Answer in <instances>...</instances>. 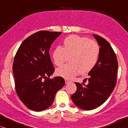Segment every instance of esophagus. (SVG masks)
<instances>
[{
    "label": "esophagus",
    "instance_id": "obj_1",
    "mask_svg": "<svg viewBox=\"0 0 128 128\" xmlns=\"http://www.w3.org/2000/svg\"><path fill=\"white\" fill-rule=\"evenodd\" d=\"M64 81H65V83L66 84L70 83V80H68V79H65V80H64Z\"/></svg>",
    "mask_w": 128,
    "mask_h": 128
}]
</instances>
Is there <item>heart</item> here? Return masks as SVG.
<instances>
[{"label":"heart","instance_id":"obj_1","mask_svg":"<svg viewBox=\"0 0 128 128\" xmlns=\"http://www.w3.org/2000/svg\"><path fill=\"white\" fill-rule=\"evenodd\" d=\"M64 46H58L52 52V59L56 66H60L68 58L70 64L58 68L56 74L66 79H71L80 72H89L97 64L100 46L96 42L87 37L71 35L64 40Z\"/></svg>","mask_w":128,"mask_h":128}]
</instances>
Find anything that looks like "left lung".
Instances as JSON below:
<instances>
[{
    "label": "left lung",
    "mask_w": 128,
    "mask_h": 128,
    "mask_svg": "<svg viewBox=\"0 0 128 128\" xmlns=\"http://www.w3.org/2000/svg\"><path fill=\"white\" fill-rule=\"evenodd\" d=\"M93 36L100 46L98 60L89 72L88 84L75 82L77 90L71 96L74 104L84 110L95 109L102 105L116 83L118 63L116 54L106 39L95 34Z\"/></svg>",
    "instance_id": "8db88e82"
}]
</instances>
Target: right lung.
I'll list each match as a JSON object with an SVG mask.
<instances>
[{"label":"right lung","instance_id":"1","mask_svg":"<svg viewBox=\"0 0 128 128\" xmlns=\"http://www.w3.org/2000/svg\"><path fill=\"white\" fill-rule=\"evenodd\" d=\"M61 32L40 31L26 38L17 50L13 64L15 88L19 98L32 111H42L51 106L55 94L64 85L55 71L49 50Z\"/></svg>","mask_w":128,"mask_h":128}]
</instances>
